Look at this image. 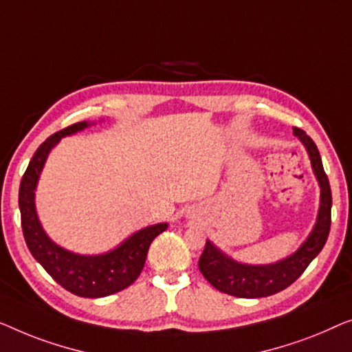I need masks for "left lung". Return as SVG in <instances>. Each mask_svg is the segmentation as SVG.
<instances>
[{
    "label": "left lung",
    "mask_w": 352,
    "mask_h": 352,
    "mask_svg": "<svg viewBox=\"0 0 352 352\" xmlns=\"http://www.w3.org/2000/svg\"><path fill=\"white\" fill-rule=\"evenodd\" d=\"M294 133L308 151L311 167L320 188L316 223L306 241L294 254L268 265L242 263L226 255L214 242L207 241L199 258V270L202 276L223 294L237 296V298H261V296L274 295L294 284L325 245L331 223L330 183L324 172L322 160H320L316 143L301 129L294 127Z\"/></svg>",
    "instance_id": "1"
}]
</instances>
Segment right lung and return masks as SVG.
I'll return each instance as SVG.
<instances>
[{
    "label": "right lung",
    "mask_w": 352,
    "mask_h": 352,
    "mask_svg": "<svg viewBox=\"0 0 352 352\" xmlns=\"http://www.w3.org/2000/svg\"><path fill=\"white\" fill-rule=\"evenodd\" d=\"M92 124L96 122H76L43 142L30 161L19 190L22 231L33 258L47 271L57 284L84 298L108 296L131 285L142 273L153 239L169 226L167 223H156L142 228L115 249L98 255L75 254L56 244L47 236L38 219L36 204H34V191L39 175L46 164L49 153L63 137L81 132Z\"/></svg>",
    "instance_id": "add662e5"
}]
</instances>
